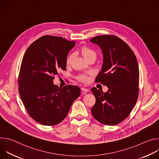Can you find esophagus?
I'll list each match as a JSON object with an SVG mask.
<instances>
[{"mask_svg": "<svg viewBox=\"0 0 159 159\" xmlns=\"http://www.w3.org/2000/svg\"><path fill=\"white\" fill-rule=\"evenodd\" d=\"M81 90H82V91H83V92H84V93H87V92L89 91V90L88 89L85 88V87H82V88H81Z\"/></svg>", "mask_w": 159, "mask_h": 159, "instance_id": "obj_1", "label": "esophagus"}]
</instances>
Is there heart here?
<instances>
[{
  "label": "heart",
  "mask_w": 159,
  "mask_h": 159,
  "mask_svg": "<svg viewBox=\"0 0 159 159\" xmlns=\"http://www.w3.org/2000/svg\"><path fill=\"white\" fill-rule=\"evenodd\" d=\"M81 53H82V55L84 56V57L86 59L87 61L89 60L91 58L96 59V57H97V53L94 50L90 49L87 47H83L81 48ZM74 54H73V53L68 56V57L66 60V63L67 65H70L72 63V61L74 59ZM79 79L80 81L85 82L87 80V78L85 75H80L79 77Z\"/></svg>",
  "instance_id": "heart-1"
}]
</instances>
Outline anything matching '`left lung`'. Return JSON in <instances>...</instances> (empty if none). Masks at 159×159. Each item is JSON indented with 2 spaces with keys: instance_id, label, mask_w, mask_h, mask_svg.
Listing matches in <instances>:
<instances>
[{
  "instance_id": "8db88e82",
  "label": "left lung",
  "mask_w": 159,
  "mask_h": 159,
  "mask_svg": "<svg viewBox=\"0 0 159 159\" xmlns=\"http://www.w3.org/2000/svg\"><path fill=\"white\" fill-rule=\"evenodd\" d=\"M90 41L100 47L103 55L101 71L96 79L108 87L103 93L91 89L96 103L91 109L94 118L112 126L123 121L133 109L139 96V69L128 45L115 35H101Z\"/></svg>"
}]
</instances>
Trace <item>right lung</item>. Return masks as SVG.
<instances>
[{"mask_svg":"<svg viewBox=\"0 0 159 159\" xmlns=\"http://www.w3.org/2000/svg\"><path fill=\"white\" fill-rule=\"evenodd\" d=\"M75 44L61 37L44 36L24 55L18 79L19 95L30 116L41 125L61 122L80 94L76 85L59 88L53 82L59 70H66L67 55Z\"/></svg>","mask_w":159,"mask_h":159,"instance_id":"add662e5","label":"right lung"}]
</instances>
